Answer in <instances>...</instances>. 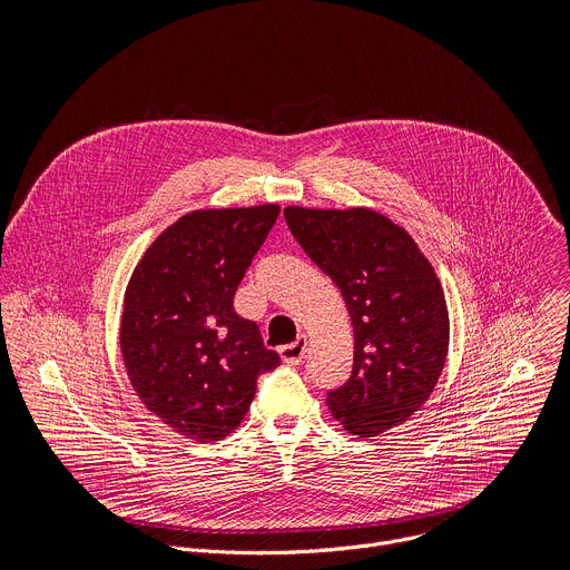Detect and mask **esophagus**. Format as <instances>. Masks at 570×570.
I'll use <instances>...</instances> for the list:
<instances>
[{"label": "esophagus", "mask_w": 570, "mask_h": 570, "mask_svg": "<svg viewBox=\"0 0 570 570\" xmlns=\"http://www.w3.org/2000/svg\"><path fill=\"white\" fill-rule=\"evenodd\" d=\"M306 347H308L306 336H297L295 343L284 345V347L279 350L282 361H284L286 365H297V363H302V358H304V354H306Z\"/></svg>", "instance_id": "34e87169"}]
</instances>
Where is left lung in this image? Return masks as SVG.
I'll list each match as a JSON object with an SVG mask.
<instances>
[{
    "label": "left lung",
    "instance_id": "8db88e82",
    "mask_svg": "<svg viewBox=\"0 0 570 570\" xmlns=\"http://www.w3.org/2000/svg\"><path fill=\"white\" fill-rule=\"evenodd\" d=\"M284 218L302 250L341 288L354 327V370L327 394L350 435L376 438L429 401L446 363L449 308L413 236L367 209L291 205Z\"/></svg>",
    "mask_w": 570,
    "mask_h": 570
}]
</instances>
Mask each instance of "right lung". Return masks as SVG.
I'll return each instance as SVG.
<instances>
[{"instance_id": "1", "label": "right lung", "mask_w": 570, "mask_h": 570, "mask_svg": "<svg viewBox=\"0 0 570 570\" xmlns=\"http://www.w3.org/2000/svg\"><path fill=\"white\" fill-rule=\"evenodd\" d=\"M279 205L196 209L161 232L124 295L119 345L146 409L176 433L218 442L234 433L257 379L279 365L234 293Z\"/></svg>"}]
</instances>
